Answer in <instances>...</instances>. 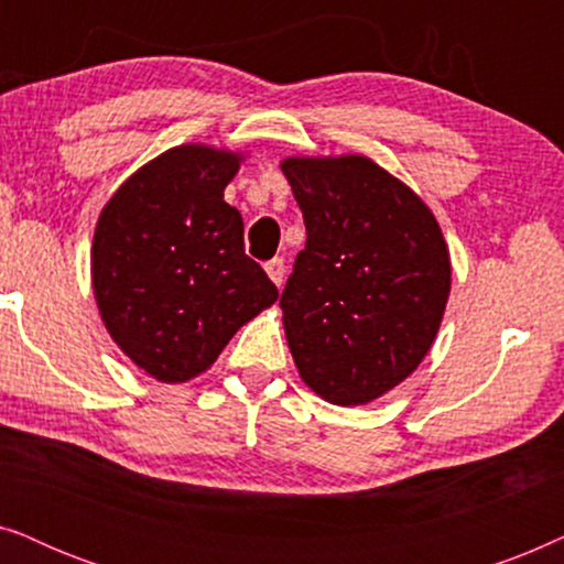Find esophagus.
I'll return each instance as SVG.
<instances>
[{
	"instance_id": "esophagus-1",
	"label": "esophagus",
	"mask_w": 564,
	"mask_h": 564,
	"mask_svg": "<svg viewBox=\"0 0 564 564\" xmlns=\"http://www.w3.org/2000/svg\"><path fill=\"white\" fill-rule=\"evenodd\" d=\"M264 269H267L269 280H272L276 288H282V282H284V259H280V257L269 259L267 264H264Z\"/></svg>"
}]
</instances>
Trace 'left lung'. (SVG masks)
Masks as SVG:
<instances>
[{"instance_id":"left-lung-1","label":"left lung","mask_w":564,"mask_h":564,"mask_svg":"<svg viewBox=\"0 0 564 564\" xmlns=\"http://www.w3.org/2000/svg\"><path fill=\"white\" fill-rule=\"evenodd\" d=\"M282 172L307 234L280 300L292 359L328 403H369L434 344L452 284L442 228L365 156L288 159Z\"/></svg>"}]
</instances>
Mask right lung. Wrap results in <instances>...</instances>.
<instances>
[{
    "mask_svg": "<svg viewBox=\"0 0 564 564\" xmlns=\"http://www.w3.org/2000/svg\"><path fill=\"white\" fill-rule=\"evenodd\" d=\"M236 172V153L180 145L138 169L99 215V313L115 344L161 382L205 372L280 297L246 257L241 213L223 199Z\"/></svg>",
    "mask_w": 564,
    "mask_h": 564,
    "instance_id": "add662e5",
    "label": "right lung"
}]
</instances>
